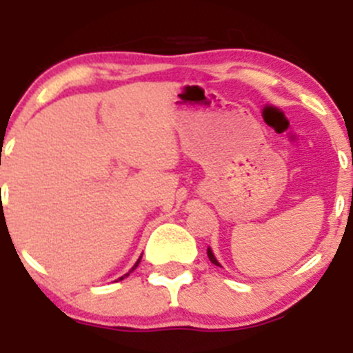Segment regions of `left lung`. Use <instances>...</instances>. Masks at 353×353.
Wrapping results in <instances>:
<instances>
[{
	"instance_id": "1",
	"label": "left lung",
	"mask_w": 353,
	"mask_h": 353,
	"mask_svg": "<svg viewBox=\"0 0 353 353\" xmlns=\"http://www.w3.org/2000/svg\"><path fill=\"white\" fill-rule=\"evenodd\" d=\"M208 255H209V261H210V262H212V264H216V265H219V267H221V264H219V262H217V259H216V257H214L212 250H210V249H208Z\"/></svg>"
}]
</instances>
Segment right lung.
Wrapping results in <instances>:
<instances>
[{
    "label": "right lung",
    "instance_id": "right-lung-1",
    "mask_svg": "<svg viewBox=\"0 0 353 353\" xmlns=\"http://www.w3.org/2000/svg\"><path fill=\"white\" fill-rule=\"evenodd\" d=\"M141 257H143V255H141ZM141 257H139V259H137V262H136V264H134V267H132V269H131V270H129V272H128V274H124V275H123V277H119V281H123V279H124V277H128V275H129V274H131V272H132V270H134L137 265H139V262H141Z\"/></svg>",
    "mask_w": 353,
    "mask_h": 353
}]
</instances>
